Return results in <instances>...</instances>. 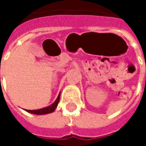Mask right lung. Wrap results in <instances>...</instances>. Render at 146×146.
I'll return each instance as SVG.
<instances>
[{"instance_id": "1", "label": "right lung", "mask_w": 146, "mask_h": 146, "mask_svg": "<svg viewBox=\"0 0 146 146\" xmlns=\"http://www.w3.org/2000/svg\"><path fill=\"white\" fill-rule=\"evenodd\" d=\"M60 99V94L58 96L57 99L55 100L54 103L51 106H49L48 107L43 108V109H40V110H27V112H29L30 113H33V114H36V115H43V114H48V113H51L52 112H54V110L57 107L58 104V102Z\"/></svg>"}]
</instances>
